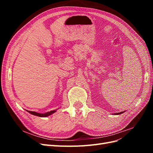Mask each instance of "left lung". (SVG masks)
<instances>
[{"mask_svg": "<svg viewBox=\"0 0 153 153\" xmlns=\"http://www.w3.org/2000/svg\"><path fill=\"white\" fill-rule=\"evenodd\" d=\"M124 112H119V113H116V114H115V115H119V114H123V113H124Z\"/></svg>", "mask_w": 153, "mask_h": 153, "instance_id": "8db88e82", "label": "left lung"}]
</instances>
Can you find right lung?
I'll return each mask as SVG.
<instances>
[{"label":"right lung","mask_w":153,"mask_h":153,"mask_svg":"<svg viewBox=\"0 0 153 153\" xmlns=\"http://www.w3.org/2000/svg\"><path fill=\"white\" fill-rule=\"evenodd\" d=\"M56 110H52L50 111V112H46L45 114H39V113H38V112H32V111H29L27 110V112H29L30 114L34 115H36V116H39V117H47V116H49V115H52V114L55 113V112H56Z\"/></svg>","instance_id":"right-lung-1"}]
</instances>
